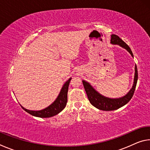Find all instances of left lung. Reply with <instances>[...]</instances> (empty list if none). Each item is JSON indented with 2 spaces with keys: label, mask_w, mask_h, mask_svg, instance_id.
I'll use <instances>...</instances> for the list:
<instances>
[{
  "label": "left lung",
  "mask_w": 150,
  "mask_h": 150,
  "mask_svg": "<svg viewBox=\"0 0 150 150\" xmlns=\"http://www.w3.org/2000/svg\"><path fill=\"white\" fill-rule=\"evenodd\" d=\"M110 42L113 44L120 45L130 53L132 56L133 57V54L132 52L130 47L124 42L122 40L120 39L118 35L115 34H112L111 35ZM137 81H138V70H137L136 65L135 66V76H134V81L132 88L129 91L128 93L126 96L120 98H116V99H112L105 97L98 93L88 83L83 81V84L84 86L85 90L87 93L88 100H89L91 104L93 105L95 107L97 108L99 110H105V111H110L115 110L116 109L122 107L128 103L131 100L134 95V91L136 89Z\"/></svg>",
  "instance_id": "obj_1"
}]
</instances>
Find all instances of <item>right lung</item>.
I'll list each match as a JSON object with an SVG mask.
<instances>
[{
	"label": "right lung",
	"instance_id": "right-lung-1",
	"mask_svg": "<svg viewBox=\"0 0 150 150\" xmlns=\"http://www.w3.org/2000/svg\"><path fill=\"white\" fill-rule=\"evenodd\" d=\"M71 79V78H70L65 83L64 85H63L62 90H61V92L59 96H57V99L55 100L52 105L48 106V107L45 108V109H43L42 110L38 111L27 110V109L24 108L21 106L22 108H23L25 111L27 112L28 113L30 114V115L32 116H37V117L50 118L57 115V114H59L61 111H62L63 110V108L65 107L66 105H67V91Z\"/></svg>",
	"mask_w": 150,
	"mask_h": 150
}]
</instances>
